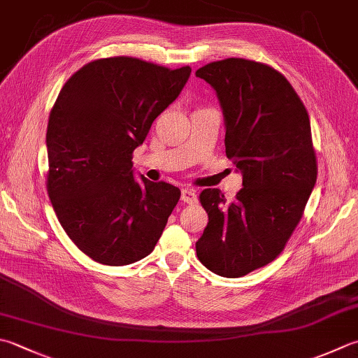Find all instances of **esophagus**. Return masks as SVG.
Here are the masks:
<instances>
[{"instance_id": "obj_1", "label": "esophagus", "mask_w": 358, "mask_h": 358, "mask_svg": "<svg viewBox=\"0 0 358 358\" xmlns=\"http://www.w3.org/2000/svg\"><path fill=\"white\" fill-rule=\"evenodd\" d=\"M181 201L187 203V205H194L197 201V194H195L192 189H183L181 191Z\"/></svg>"}]
</instances>
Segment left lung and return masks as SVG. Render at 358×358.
Returning <instances> with one entry per match:
<instances>
[{"mask_svg": "<svg viewBox=\"0 0 358 358\" xmlns=\"http://www.w3.org/2000/svg\"><path fill=\"white\" fill-rule=\"evenodd\" d=\"M220 102L227 157L242 173L228 201L205 189L209 222L195 243L200 262L223 278H241L284 250L317 183V158L304 103L285 77L264 63L225 59L197 69Z\"/></svg>", "mask_w": 358, "mask_h": 358, "instance_id": "left-lung-1", "label": "left lung"}]
</instances>
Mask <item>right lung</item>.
Wrapping results in <instances>:
<instances>
[{"label": "right lung", "instance_id": "1", "mask_svg": "<svg viewBox=\"0 0 358 358\" xmlns=\"http://www.w3.org/2000/svg\"><path fill=\"white\" fill-rule=\"evenodd\" d=\"M189 76V66L110 57L82 66L60 90L46 131L48 194L69 239L93 261H141L163 234L180 189L136 180L131 153Z\"/></svg>", "mask_w": 358, "mask_h": 358}]
</instances>
